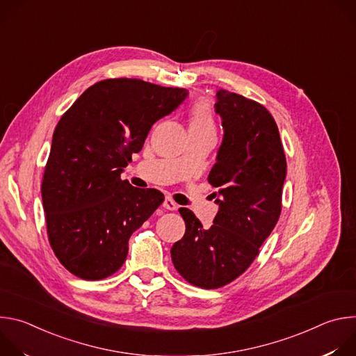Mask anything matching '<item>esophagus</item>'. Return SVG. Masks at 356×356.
<instances>
[{"label": "esophagus", "mask_w": 356, "mask_h": 356, "mask_svg": "<svg viewBox=\"0 0 356 356\" xmlns=\"http://www.w3.org/2000/svg\"><path fill=\"white\" fill-rule=\"evenodd\" d=\"M163 207L166 209V210H169V211H175V210H177V204H176V201L173 200V198H170V197H166L165 198V201H163Z\"/></svg>", "instance_id": "esophagus-1"}]
</instances>
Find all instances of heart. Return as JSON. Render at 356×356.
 Segmentation results:
<instances>
[{"label":"heart","mask_w":356,"mask_h":356,"mask_svg":"<svg viewBox=\"0 0 356 356\" xmlns=\"http://www.w3.org/2000/svg\"><path fill=\"white\" fill-rule=\"evenodd\" d=\"M188 129L190 132L214 134L217 131L216 118L211 107L206 101H197L188 111Z\"/></svg>","instance_id":"b5f03b06"}]
</instances>
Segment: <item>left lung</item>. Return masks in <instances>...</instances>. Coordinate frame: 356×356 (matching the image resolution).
<instances>
[{
    "instance_id": "left-lung-1",
    "label": "left lung",
    "mask_w": 356,
    "mask_h": 356,
    "mask_svg": "<svg viewBox=\"0 0 356 356\" xmlns=\"http://www.w3.org/2000/svg\"><path fill=\"white\" fill-rule=\"evenodd\" d=\"M217 98L224 140L209 183L218 188L220 210L206 229L193 211L179 209L186 232L170 250L180 276L201 289L234 282L259 255L282 213L287 170L272 114L236 92L220 90Z\"/></svg>"
}]
</instances>
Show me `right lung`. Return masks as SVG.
<instances>
[{"mask_svg": "<svg viewBox=\"0 0 356 356\" xmlns=\"http://www.w3.org/2000/svg\"><path fill=\"white\" fill-rule=\"evenodd\" d=\"M179 87L107 79L88 87L56 125L40 186L49 243L74 276L101 280L128 255V239L162 204L121 172L158 120L187 97Z\"/></svg>", "mask_w": 356, "mask_h": 356, "instance_id": "add662e5", "label": "right lung"}]
</instances>
